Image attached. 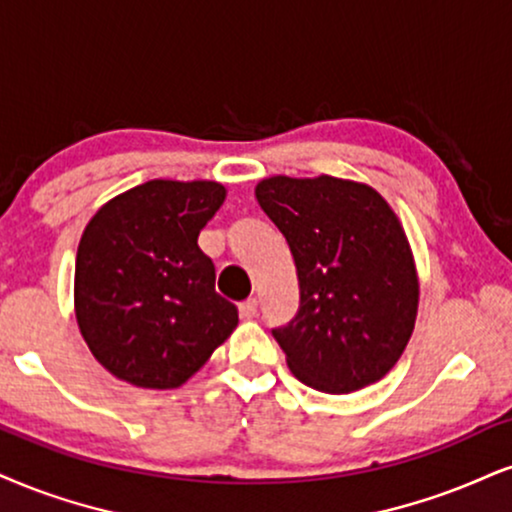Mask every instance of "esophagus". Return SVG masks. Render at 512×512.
<instances>
[{
	"label": "esophagus",
	"mask_w": 512,
	"mask_h": 512,
	"mask_svg": "<svg viewBox=\"0 0 512 512\" xmlns=\"http://www.w3.org/2000/svg\"><path fill=\"white\" fill-rule=\"evenodd\" d=\"M258 313V301L256 299H246L239 304V315L242 318H254V315Z\"/></svg>",
	"instance_id": "obj_1"
}]
</instances>
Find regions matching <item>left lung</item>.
<instances>
[{
  "label": "left lung",
  "instance_id": "8db88e82",
  "mask_svg": "<svg viewBox=\"0 0 512 512\" xmlns=\"http://www.w3.org/2000/svg\"><path fill=\"white\" fill-rule=\"evenodd\" d=\"M256 199L299 277V311L273 330L289 370L327 394L382 380L413 334L420 296L396 213L372 187L332 175H275Z\"/></svg>",
  "mask_w": 512,
  "mask_h": 512
}]
</instances>
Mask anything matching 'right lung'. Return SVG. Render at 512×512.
Masks as SVG:
<instances>
[{
  "label": "right lung",
  "instance_id": "add662e5",
  "mask_svg": "<svg viewBox=\"0 0 512 512\" xmlns=\"http://www.w3.org/2000/svg\"><path fill=\"white\" fill-rule=\"evenodd\" d=\"M225 187L149 180L94 213L75 258V318L92 356L118 380L175 389L237 327L199 249Z\"/></svg>",
  "mask_w": 512,
  "mask_h": 512
}]
</instances>
